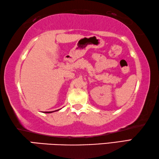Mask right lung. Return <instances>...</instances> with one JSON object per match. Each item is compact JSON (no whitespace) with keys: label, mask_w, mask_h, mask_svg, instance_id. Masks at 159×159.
I'll return each instance as SVG.
<instances>
[{"label":"right lung","mask_w":159,"mask_h":159,"mask_svg":"<svg viewBox=\"0 0 159 159\" xmlns=\"http://www.w3.org/2000/svg\"><path fill=\"white\" fill-rule=\"evenodd\" d=\"M58 110H54V111H52V112H46L45 113H52V112H56V111H58Z\"/></svg>","instance_id":"add662e5"}]
</instances>
